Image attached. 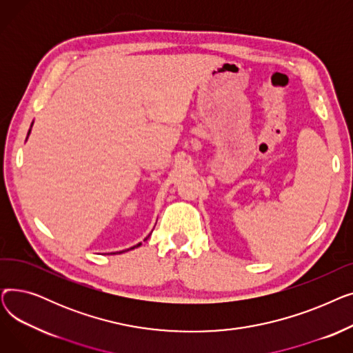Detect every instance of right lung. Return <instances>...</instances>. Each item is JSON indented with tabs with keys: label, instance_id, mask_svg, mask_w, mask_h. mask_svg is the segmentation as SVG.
<instances>
[{
	"label": "right lung",
	"instance_id": "1",
	"mask_svg": "<svg viewBox=\"0 0 353 353\" xmlns=\"http://www.w3.org/2000/svg\"><path fill=\"white\" fill-rule=\"evenodd\" d=\"M32 124H34V121H32V123H31V127H32ZM30 133H31V128H30V130H28V136H30ZM27 139H28V137H27ZM26 141H27V140H26ZM148 237H150V234H148V236H147V237H145V239H144V240H147V239H148ZM139 246H141V243H137V245H136V246H133V248H130V249H134V248H139ZM130 249H127V250H130ZM127 250H121V252H117V253H123V252H127Z\"/></svg>",
	"mask_w": 353,
	"mask_h": 353
}]
</instances>
